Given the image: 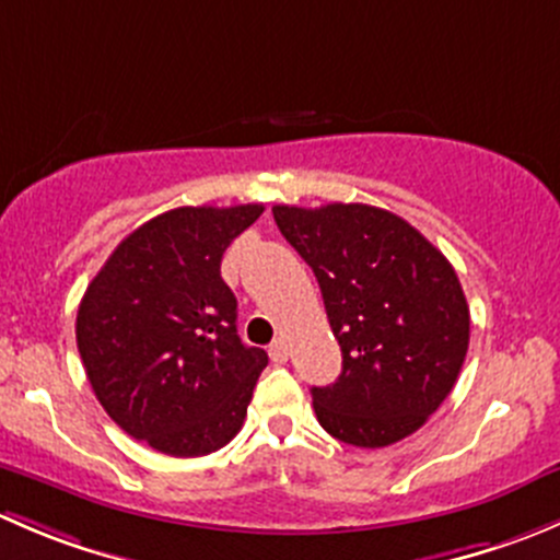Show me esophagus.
<instances>
[{
	"label": "esophagus",
	"mask_w": 560,
	"mask_h": 560,
	"mask_svg": "<svg viewBox=\"0 0 560 560\" xmlns=\"http://www.w3.org/2000/svg\"><path fill=\"white\" fill-rule=\"evenodd\" d=\"M268 354L273 363H287V360H290V347H287L284 338H276V341L268 347Z\"/></svg>",
	"instance_id": "34e87169"
}]
</instances>
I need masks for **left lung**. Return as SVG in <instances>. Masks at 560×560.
<instances>
[{
	"mask_svg": "<svg viewBox=\"0 0 560 560\" xmlns=\"http://www.w3.org/2000/svg\"><path fill=\"white\" fill-rule=\"evenodd\" d=\"M281 235L319 281L341 376L312 387L319 425L354 447H387L425 425L455 387L468 303L450 259L385 208L273 206Z\"/></svg>",
	"mask_w": 560,
	"mask_h": 560,
	"instance_id": "obj_1",
	"label": "left lung"
}]
</instances>
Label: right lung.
<instances>
[{
  "mask_svg": "<svg viewBox=\"0 0 560 560\" xmlns=\"http://www.w3.org/2000/svg\"><path fill=\"white\" fill-rule=\"evenodd\" d=\"M259 213L257 202L160 213L86 287L75 338L94 395L156 453H217L244 425L268 354L241 341L222 257Z\"/></svg>",
  "mask_w": 560,
  "mask_h": 560,
  "instance_id": "right-lung-1",
  "label": "right lung"
}]
</instances>
